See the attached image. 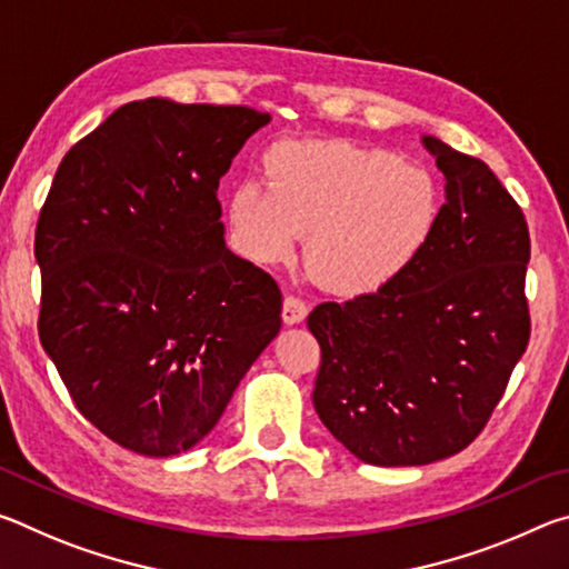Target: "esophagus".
<instances>
[{"mask_svg": "<svg viewBox=\"0 0 569 569\" xmlns=\"http://www.w3.org/2000/svg\"><path fill=\"white\" fill-rule=\"evenodd\" d=\"M306 316H308L306 301H301L298 296H286L283 298V323H288V326L301 323Z\"/></svg>", "mask_w": 569, "mask_h": 569, "instance_id": "esophagus-1", "label": "esophagus"}]
</instances>
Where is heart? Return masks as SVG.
<instances>
[{
  "label": "heart",
  "instance_id": "1",
  "mask_svg": "<svg viewBox=\"0 0 569 569\" xmlns=\"http://www.w3.org/2000/svg\"><path fill=\"white\" fill-rule=\"evenodd\" d=\"M266 180L230 190L240 253L283 263L306 238L313 276L336 293H373L407 271L439 218L429 170L343 140H286L266 152Z\"/></svg>",
  "mask_w": 569,
  "mask_h": 569
}]
</instances>
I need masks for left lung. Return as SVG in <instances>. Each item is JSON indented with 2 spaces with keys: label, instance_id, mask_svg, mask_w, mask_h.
<instances>
[{
  "label": "left lung",
  "instance_id": "8db88e82",
  "mask_svg": "<svg viewBox=\"0 0 569 569\" xmlns=\"http://www.w3.org/2000/svg\"><path fill=\"white\" fill-rule=\"evenodd\" d=\"M447 203L407 271L308 313L321 346L313 407L356 459L419 467L485 429L529 341L522 210L487 162L421 138Z\"/></svg>",
  "mask_w": 569,
  "mask_h": 569
}]
</instances>
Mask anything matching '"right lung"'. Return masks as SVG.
Returning <instances> with one entry per match:
<instances>
[{"label":"right lung","instance_id":"1","mask_svg":"<svg viewBox=\"0 0 569 569\" xmlns=\"http://www.w3.org/2000/svg\"><path fill=\"white\" fill-rule=\"evenodd\" d=\"M271 114L122 104L62 158L40 220V341L74 407L142 457L188 451L281 331L271 276L226 248L218 182Z\"/></svg>","mask_w":569,"mask_h":569}]
</instances>
